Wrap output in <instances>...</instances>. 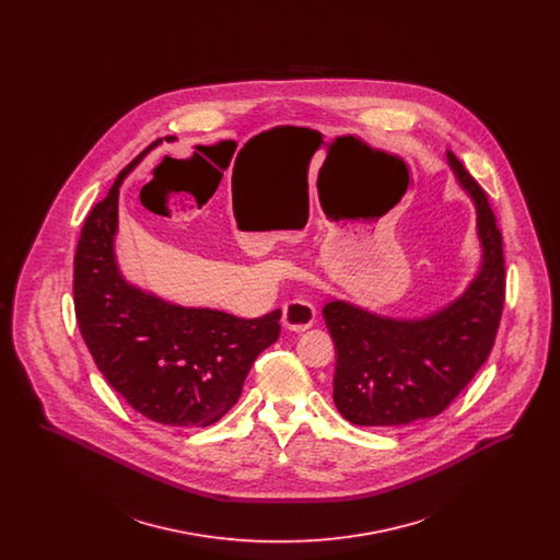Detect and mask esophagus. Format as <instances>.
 <instances>
[{
  "instance_id": "1",
  "label": "esophagus",
  "mask_w": 560,
  "mask_h": 560,
  "mask_svg": "<svg viewBox=\"0 0 560 560\" xmlns=\"http://www.w3.org/2000/svg\"><path fill=\"white\" fill-rule=\"evenodd\" d=\"M317 317L315 306L304 298H293L283 306V327L290 331H306Z\"/></svg>"
}]
</instances>
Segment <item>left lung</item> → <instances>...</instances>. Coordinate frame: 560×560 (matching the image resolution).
Instances as JSON below:
<instances>
[{
  "label": "left lung",
  "mask_w": 560,
  "mask_h": 560,
  "mask_svg": "<svg viewBox=\"0 0 560 560\" xmlns=\"http://www.w3.org/2000/svg\"><path fill=\"white\" fill-rule=\"evenodd\" d=\"M447 165L477 213L480 262L464 292L422 317H388L329 295L334 402L357 427H407L439 416L487 361L504 308V249L485 192L453 155Z\"/></svg>",
  "instance_id": "8db88e82"
}]
</instances>
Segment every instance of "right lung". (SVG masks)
Segmentation results:
<instances>
[{
  "mask_svg": "<svg viewBox=\"0 0 560 560\" xmlns=\"http://www.w3.org/2000/svg\"><path fill=\"white\" fill-rule=\"evenodd\" d=\"M160 144L161 138L117 176L81 229L75 315L94 363L138 413L163 427H210L240 399L256 357L277 342L281 311L240 319L163 300L126 279L115 252L119 188Z\"/></svg>",
  "mask_w": 560,
  "mask_h": 560,
  "instance_id": "add662e5",
  "label": "right lung"
}]
</instances>
